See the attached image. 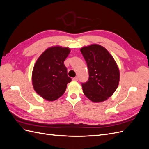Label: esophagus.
<instances>
[{
  "label": "esophagus",
  "mask_w": 149,
  "mask_h": 149,
  "mask_svg": "<svg viewBox=\"0 0 149 149\" xmlns=\"http://www.w3.org/2000/svg\"><path fill=\"white\" fill-rule=\"evenodd\" d=\"M73 81H78V76H76L75 78H73Z\"/></svg>",
  "instance_id": "esophagus-1"
}]
</instances>
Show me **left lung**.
I'll list each match as a JSON object with an SVG mask.
<instances>
[{"instance_id": "8db88e82", "label": "left lung", "mask_w": 149, "mask_h": 149, "mask_svg": "<svg viewBox=\"0 0 149 149\" xmlns=\"http://www.w3.org/2000/svg\"><path fill=\"white\" fill-rule=\"evenodd\" d=\"M87 63L89 79L82 83L84 95L94 102L107 100L118 87L120 73L114 58L100 45L92 44L81 48Z\"/></svg>"}]
</instances>
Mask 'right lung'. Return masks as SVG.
<instances>
[{
	"label": "right lung",
	"instance_id": "add662e5",
	"mask_svg": "<svg viewBox=\"0 0 149 149\" xmlns=\"http://www.w3.org/2000/svg\"><path fill=\"white\" fill-rule=\"evenodd\" d=\"M70 51L68 47H49L36 61L31 76L32 84L35 91L45 100H56L65 92L67 84L71 81L64 65Z\"/></svg>",
	"mask_w": 149,
	"mask_h": 149
}]
</instances>
